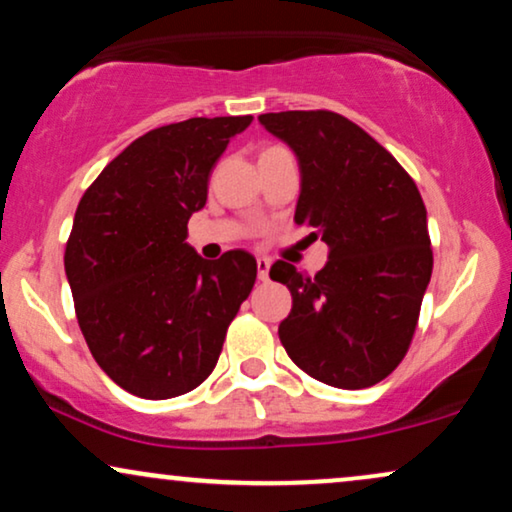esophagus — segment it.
<instances>
[{
    "label": "esophagus",
    "mask_w": 512,
    "mask_h": 512,
    "mask_svg": "<svg viewBox=\"0 0 512 512\" xmlns=\"http://www.w3.org/2000/svg\"><path fill=\"white\" fill-rule=\"evenodd\" d=\"M269 267H272V262L267 257H257V276H260V281L269 279Z\"/></svg>",
    "instance_id": "esophagus-1"
}]
</instances>
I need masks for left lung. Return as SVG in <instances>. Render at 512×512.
Segmentation results:
<instances>
[{
  "label": "left lung",
  "instance_id": "obj_1",
  "mask_svg": "<svg viewBox=\"0 0 512 512\" xmlns=\"http://www.w3.org/2000/svg\"><path fill=\"white\" fill-rule=\"evenodd\" d=\"M295 152V224L329 245L315 276L279 260L269 269L293 295L279 326L303 372L336 389H367L400 365L415 336L434 255L427 207L408 171L357 123L336 112L262 114Z\"/></svg>",
  "mask_w": 512,
  "mask_h": 512
}]
</instances>
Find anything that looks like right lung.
Returning a JSON list of instances; mask_svg holds the SVG:
<instances>
[{
    "mask_svg": "<svg viewBox=\"0 0 512 512\" xmlns=\"http://www.w3.org/2000/svg\"><path fill=\"white\" fill-rule=\"evenodd\" d=\"M252 116H195L133 140L80 197L64 267L78 326L107 377L133 396L197 389L257 279L250 252L202 260L188 219Z\"/></svg>",
    "mask_w": 512,
    "mask_h": 512,
    "instance_id": "1",
    "label": "right lung"
}]
</instances>
